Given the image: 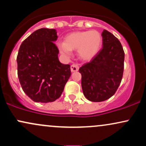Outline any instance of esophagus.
I'll use <instances>...</instances> for the list:
<instances>
[{
  "label": "esophagus",
  "instance_id": "esophagus-1",
  "mask_svg": "<svg viewBox=\"0 0 146 146\" xmlns=\"http://www.w3.org/2000/svg\"><path fill=\"white\" fill-rule=\"evenodd\" d=\"M79 70V65L78 64H73L71 66V72H76Z\"/></svg>",
  "mask_w": 146,
  "mask_h": 146
}]
</instances>
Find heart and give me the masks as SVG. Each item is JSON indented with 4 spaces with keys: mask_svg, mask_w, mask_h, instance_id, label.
Instances as JSON below:
<instances>
[{
    "mask_svg": "<svg viewBox=\"0 0 146 146\" xmlns=\"http://www.w3.org/2000/svg\"><path fill=\"white\" fill-rule=\"evenodd\" d=\"M102 44V37L97 31H75L68 34L64 43L58 45L62 54L68 56L71 50H78L80 58L89 60L100 51Z\"/></svg>",
    "mask_w": 146,
    "mask_h": 146,
    "instance_id": "obj_1",
    "label": "heart"
}]
</instances>
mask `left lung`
Segmentation results:
<instances>
[{"label":"left lung","instance_id":"8db88e82","mask_svg":"<svg viewBox=\"0 0 146 146\" xmlns=\"http://www.w3.org/2000/svg\"><path fill=\"white\" fill-rule=\"evenodd\" d=\"M102 36L103 48L79 69L84 95L94 102L105 101L116 93L124 67L125 54L119 40L105 29Z\"/></svg>","mask_w":146,"mask_h":146}]
</instances>
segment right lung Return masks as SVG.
Wrapping results in <instances>:
<instances>
[{"mask_svg":"<svg viewBox=\"0 0 146 146\" xmlns=\"http://www.w3.org/2000/svg\"><path fill=\"white\" fill-rule=\"evenodd\" d=\"M54 29L42 28L22 42L17 56L18 76L25 94L35 102L48 103L61 96L71 75L69 64L59 61Z\"/></svg>","mask_w":146,"mask_h":146,"instance_id":"right-lung-1","label":"right lung"}]
</instances>
